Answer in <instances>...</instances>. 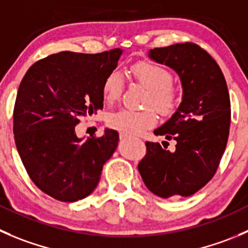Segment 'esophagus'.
<instances>
[{"instance_id": "34e87169", "label": "esophagus", "mask_w": 248, "mask_h": 248, "mask_svg": "<svg viewBox=\"0 0 248 248\" xmlns=\"http://www.w3.org/2000/svg\"><path fill=\"white\" fill-rule=\"evenodd\" d=\"M120 138H121V139H127V138H129V136L127 133H124V132H121V133H120Z\"/></svg>"}]
</instances>
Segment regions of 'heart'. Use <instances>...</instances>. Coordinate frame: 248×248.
Listing matches in <instances>:
<instances>
[{
	"label": "heart",
	"instance_id": "b5f03b06",
	"mask_svg": "<svg viewBox=\"0 0 248 248\" xmlns=\"http://www.w3.org/2000/svg\"><path fill=\"white\" fill-rule=\"evenodd\" d=\"M132 74L140 85L149 91L146 107H154L161 114L172 111L177 102V93L172 86V75L163 66L150 62H139L132 66ZM124 80L119 71H112L103 83L105 102L114 103L120 98ZM157 121L153 109L134 111L122 109L108 116L107 122L111 128L127 134H138L150 128Z\"/></svg>",
	"mask_w": 248,
	"mask_h": 248
}]
</instances>
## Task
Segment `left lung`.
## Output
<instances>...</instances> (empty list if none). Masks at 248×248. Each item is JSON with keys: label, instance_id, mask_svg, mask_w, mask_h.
Here are the masks:
<instances>
[{"label": "left lung", "instance_id": "8db88e82", "mask_svg": "<svg viewBox=\"0 0 248 248\" xmlns=\"http://www.w3.org/2000/svg\"><path fill=\"white\" fill-rule=\"evenodd\" d=\"M148 55L177 73L183 95L170 119L154 131L155 136L177 141L175 149L170 151L160 143L146 141L138 170L146 188L160 198L190 196L212 179L227 148V82L216 60L195 43L154 48Z\"/></svg>", "mask_w": 248, "mask_h": 248}]
</instances>
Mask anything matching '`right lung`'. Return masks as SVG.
<instances>
[{
	"label": "right lung",
	"instance_id": "add662e5",
	"mask_svg": "<svg viewBox=\"0 0 248 248\" xmlns=\"http://www.w3.org/2000/svg\"><path fill=\"white\" fill-rule=\"evenodd\" d=\"M124 50L97 54L60 52L36 62L19 85L14 139L23 165L38 189L64 202L87 198L115 153L119 133L105 128L86 140L75 132L80 117L103 109V83Z\"/></svg>",
	"mask_w": 248,
	"mask_h": 248
}]
</instances>
